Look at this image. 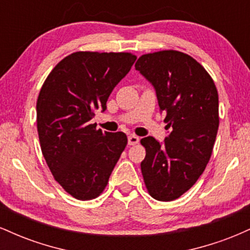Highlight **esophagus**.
<instances>
[{"mask_svg":"<svg viewBox=\"0 0 250 250\" xmlns=\"http://www.w3.org/2000/svg\"><path fill=\"white\" fill-rule=\"evenodd\" d=\"M139 141H140V137L136 136V135H129V136H128V145L129 146L137 145Z\"/></svg>","mask_w":250,"mask_h":250,"instance_id":"1","label":"esophagus"}]
</instances>
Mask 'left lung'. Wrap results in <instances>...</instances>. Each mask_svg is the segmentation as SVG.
I'll return each instance as SVG.
<instances>
[{"label": "left lung", "instance_id": "left-lung-1", "mask_svg": "<svg viewBox=\"0 0 250 250\" xmlns=\"http://www.w3.org/2000/svg\"><path fill=\"white\" fill-rule=\"evenodd\" d=\"M135 69L154 87L170 129L163 142L141 140L143 180L155 200H176L193 187L211 156L219 129L216 87L199 62L176 50L142 55Z\"/></svg>", "mask_w": 250, "mask_h": 250}]
</instances>
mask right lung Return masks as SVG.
Returning a JSON list of instances; mask_svg holds the SVG:
<instances>
[{
  "mask_svg": "<svg viewBox=\"0 0 250 250\" xmlns=\"http://www.w3.org/2000/svg\"><path fill=\"white\" fill-rule=\"evenodd\" d=\"M129 53L77 51L43 83L36 103L42 154L55 180L79 200L95 199L127 146L122 131L96 130L91 119L134 64Z\"/></svg>",
  "mask_w": 250,
  "mask_h": 250,
  "instance_id": "obj_1",
  "label": "right lung"
}]
</instances>
